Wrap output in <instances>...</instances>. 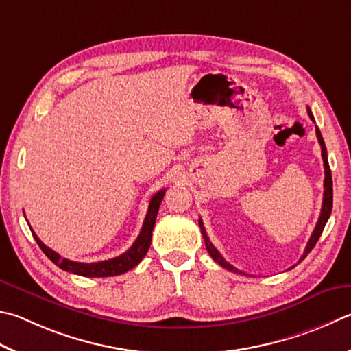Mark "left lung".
I'll use <instances>...</instances> for the list:
<instances>
[{"mask_svg":"<svg viewBox=\"0 0 351 351\" xmlns=\"http://www.w3.org/2000/svg\"><path fill=\"white\" fill-rule=\"evenodd\" d=\"M307 112H308V117L311 118V121H315L313 114H311V110L307 109ZM316 136H317V141H319V144H321V152H322V159H324V169H326V171H324V173H326V178H324V199H322L321 216H319V219H317V224H316V227H315L313 233H311V237H310V239H308V242H307V247H305L304 254L301 256V259H299V263H301V261H302L305 256H307V254H308L311 250H313V247L316 245V242H317V239H319V237L322 234L324 227H326L327 221H328V218H330L331 207H333V181H331V170H330V165H328L327 149H326V144H324L322 135H321V132H319V129H317V127H316ZM199 227H201V233H202V237H204V242H206V247H207V252H208L210 256H212L221 267H224V269L230 270V271H233V273H242V271H239V270L237 269V267H233V265L228 264L227 261L221 256V253H219L218 250H216L215 245L212 244V242H210V239H208V237H207L206 228H204V224H202V219H201V218H199ZM242 275H245V273H242Z\"/></svg>","mask_w":351,"mask_h":351,"instance_id":"left-lung-1","label":"left lung"}]
</instances>
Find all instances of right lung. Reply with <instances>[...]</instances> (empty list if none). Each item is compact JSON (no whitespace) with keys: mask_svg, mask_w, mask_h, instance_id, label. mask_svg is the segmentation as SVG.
Instances as JSON below:
<instances>
[{"mask_svg":"<svg viewBox=\"0 0 351 351\" xmlns=\"http://www.w3.org/2000/svg\"><path fill=\"white\" fill-rule=\"evenodd\" d=\"M164 195H165V189L159 190L158 193L152 196V199L149 202L147 215H145L143 228H141V232H139L136 241L133 242V245L125 253L119 254V256L113 258V259L99 261V263H90V264L75 263V261L61 258L58 253L52 250V248H49L46 244H43L41 239L36 237L34 230H32V234H34L35 241L38 242V245H40L44 254H46V256L52 261L53 264L58 265L60 269L66 270L69 273H73V275H81L86 278H106V276L123 275V273L132 270L133 267L141 263V259L145 256V253L149 252V247L152 242V232H154L156 215H158L159 206H161Z\"/></svg>","mask_w":351,"mask_h":351,"instance_id":"right-lung-1","label":"right lung"}]
</instances>
